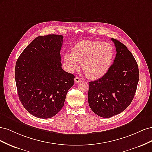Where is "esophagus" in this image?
I'll return each instance as SVG.
<instances>
[{
	"instance_id": "esophagus-1",
	"label": "esophagus",
	"mask_w": 152,
	"mask_h": 152,
	"mask_svg": "<svg viewBox=\"0 0 152 152\" xmlns=\"http://www.w3.org/2000/svg\"><path fill=\"white\" fill-rule=\"evenodd\" d=\"M75 84H78V83H79V82L81 81V79H80L79 77H76L75 78Z\"/></svg>"
}]
</instances>
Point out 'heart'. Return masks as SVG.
Segmentation results:
<instances>
[{
	"instance_id": "1",
	"label": "heart",
	"mask_w": 152,
	"mask_h": 152,
	"mask_svg": "<svg viewBox=\"0 0 152 152\" xmlns=\"http://www.w3.org/2000/svg\"><path fill=\"white\" fill-rule=\"evenodd\" d=\"M114 58L112 45L99 40L80 41L73 48L72 54L64 55V63L67 70L73 72L79 68L90 79H98L108 72Z\"/></svg>"
}]
</instances>
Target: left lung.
Returning a JSON list of instances; mask_svg holds the SVG:
<instances>
[{
	"label": "left lung",
	"mask_w": 152,
	"mask_h": 152,
	"mask_svg": "<svg viewBox=\"0 0 152 152\" xmlns=\"http://www.w3.org/2000/svg\"><path fill=\"white\" fill-rule=\"evenodd\" d=\"M117 54L106 74L89 82L88 102L98 116L110 118L122 112L129 106L139 80L138 66L132 53L117 39H111Z\"/></svg>",
	"instance_id": "1"
}]
</instances>
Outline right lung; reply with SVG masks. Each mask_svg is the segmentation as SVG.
I'll use <instances>...</instances> for the list:
<instances>
[{"instance_id": "right-lung-1", "label": "right lung", "mask_w": 152, "mask_h": 152, "mask_svg": "<svg viewBox=\"0 0 152 152\" xmlns=\"http://www.w3.org/2000/svg\"><path fill=\"white\" fill-rule=\"evenodd\" d=\"M63 36L50 34L36 37L21 53L15 66L18 94L24 108L40 118L60 111L75 76L61 68L60 50Z\"/></svg>"}]
</instances>
